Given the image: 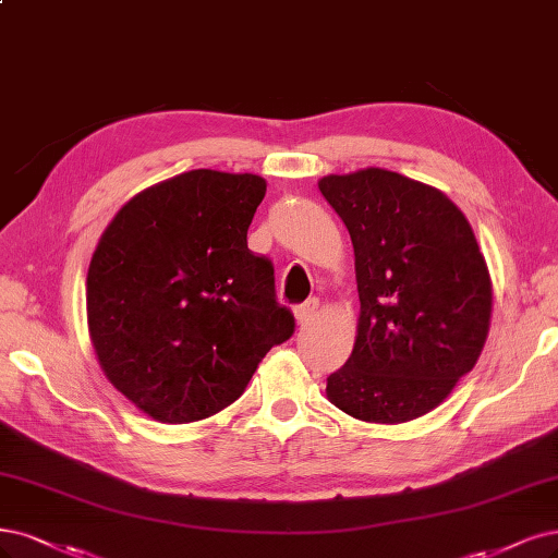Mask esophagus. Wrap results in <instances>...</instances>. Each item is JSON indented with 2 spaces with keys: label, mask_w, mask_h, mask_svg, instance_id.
Here are the masks:
<instances>
[{
  "label": "esophagus",
  "mask_w": 558,
  "mask_h": 558,
  "mask_svg": "<svg viewBox=\"0 0 558 558\" xmlns=\"http://www.w3.org/2000/svg\"><path fill=\"white\" fill-rule=\"evenodd\" d=\"M318 312V300L314 298V300H306L304 304H300V306H295V323L298 325H306L312 320V316Z\"/></svg>",
  "instance_id": "1"
}]
</instances>
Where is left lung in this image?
Returning a JSON list of instances; mask_svg holds the SVG:
<instances>
[{
    "label": "left lung",
    "instance_id": "8db88e82",
    "mask_svg": "<svg viewBox=\"0 0 558 558\" xmlns=\"http://www.w3.org/2000/svg\"><path fill=\"white\" fill-rule=\"evenodd\" d=\"M349 228L360 316L353 353L325 395L362 422L429 413L483 353L492 277L466 217L444 191L386 168L318 180Z\"/></svg>",
    "mask_w": 558,
    "mask_h": 558
}]
</instances>
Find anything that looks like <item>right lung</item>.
<instances>
[{
  "instance_id": "add662e5",
  "label": "right lung",
  "mask_w": 558,
  "mask_h": 558,
  "mask_svg": "<svg viewBox=\"0 0 558 558\" xmlns=\"http://www.w3.org/2000/svg\"><path fill=\"white\" fill-rule=\"evenodd\" d=\"M267 184L198 168L143 189L106 226L87 270L101 372L168 425L219 413L295 330L275 267L246 246Z\"/></svg>"
}]
</instances>
